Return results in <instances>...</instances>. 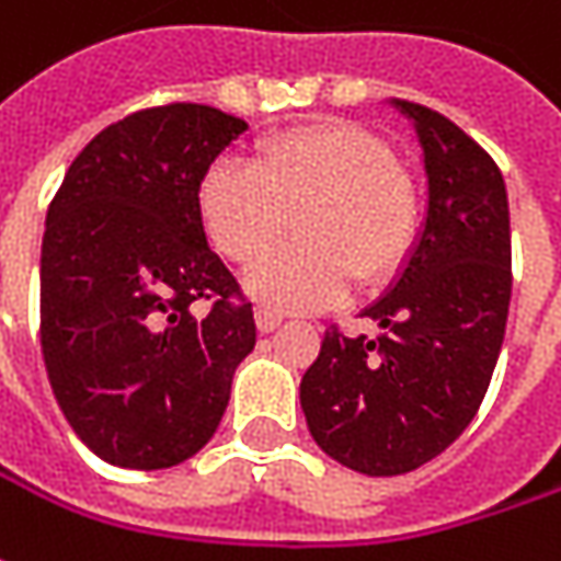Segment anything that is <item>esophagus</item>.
Segmentation results:
<instances>
[{
	"mask_svg": "<svg viewBox=\"0 0 561 561\" xmlns=\"http://www.w3.org/2000/svg\"><path fill=\"white\" fill-rule=\"evenodd\" d=\"M254 323L260 332H276V329L282 327V313H276V310H266V307H256Z\"/></svg>",
	"mask_w": 561,
	"mask_h": 561,
	"instance_id": "34e87169",
	"label": "esophagus"
}]
</instances>
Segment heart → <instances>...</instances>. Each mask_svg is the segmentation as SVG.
<instances>
[{
	"label": "heart",
	"mask_w": 561,
	"mask_h": 561,
	"mask_svg": "<svg viewBox=\"0 0 561 561\" xmlns=\"http://www.w3.org/2000/svg\"><path fill=\"white\" fill-rule=\"evenodd\" d=\"M197 216L213 248L238 266L270 254L291 226L298 241L248 276V295L279 313L323 310L382 288L417 238V191L386 140L323 118L256 140L251 169L213 162L197 184Z\"/></svg>",
	"instance_id": "obj_1"
}]
</instances>
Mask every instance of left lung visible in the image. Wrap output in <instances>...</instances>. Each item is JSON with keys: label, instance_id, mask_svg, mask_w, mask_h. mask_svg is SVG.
<instances>
[{"label": "left lung", "instance_id": "8db88e82", "mask_svg": "<svg viewBox=\"0 0 561 561\" xmlns=\"http://www.w3.org/2000/svg\"><path fill=\"white\" fill-rule=\"evenodd\" d=\"M424 150L426 219L389 291L360 310L377 339L329 329L301 379L317 446L370 477L408 474L474 421L512 298L500 165L446 115L392 100Z\"/></svg>", "mask_w": 561, "mask_h": 561}]
</instances>
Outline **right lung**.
I'll return each mask as SVG.
<instances>
[{
  "mask_svg": "<svg viewBox=\"0 0 561 561\" xmlns=\"http://www.w3.org/2000/svg\"><path fill=\"white\" fill-rule=\"evenodd\" d=\"M248 122L197 103L103 128L46 213L39 342L65 421L103 461L159 471L216 433L254 310L209 251L197 184ZM213 300L210 313H193Z\"/></svg>",
  "mask_w": 561,
  "mask_h": 561,
  "instance_id": "right-lung-1",
  "label": "right lung"
}]
</instances>
